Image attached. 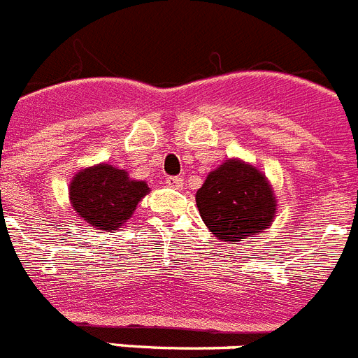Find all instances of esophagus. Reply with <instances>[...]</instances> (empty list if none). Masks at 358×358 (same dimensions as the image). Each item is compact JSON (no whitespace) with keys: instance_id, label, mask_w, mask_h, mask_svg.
Here are the masks:
<instances>
[{"instance_id":"1","label":"esophagus","mask_w":358,"mask_h":358,"mask_svg":"<svg viewBox=\"0 0 358 358\" xmlns=\"http://www.w3.org/2000/svg\"><path fill=\"white\" fill-rule=\"evenodd\" d=\"M165 184L169 185V187L182 189L184 187V178H180V176H167V178H165Z\"/></svg>"}]
</instances>
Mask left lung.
Instances as JSON below:
<instances>
[{"mask_svg":"<svg viewBox=\"0 0 358 358\" xmlns=\"http://www.w3.org/2000/svg\"><path fill=\"white\" fill-rule=\"evenodd\" d=\"M196 207L216 238L236 244L271 225L276 196L262 171L240 158H227L207 174L196 191Z\"/></svg>","mask_w":358,"mask_h":358,"instance_id":"1","label":"left lung"}]
</instances>
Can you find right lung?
<instances>
[{"label":"right lung","mask_w":358,"mask_h":358,"mask_svg":"<svg viewBox=\"0 0 358 358\" xmlns=\"http://www.w3.org/2000/svg\"><path fill=\"white\" fill-rule=\"evenodd\" d=\"M147 193V182L131 178L127 171L110 164L80 169L69 184V202L74 213L105 233L125 225Z\"/></svg>","instance_id":"1"}]
</instances>
